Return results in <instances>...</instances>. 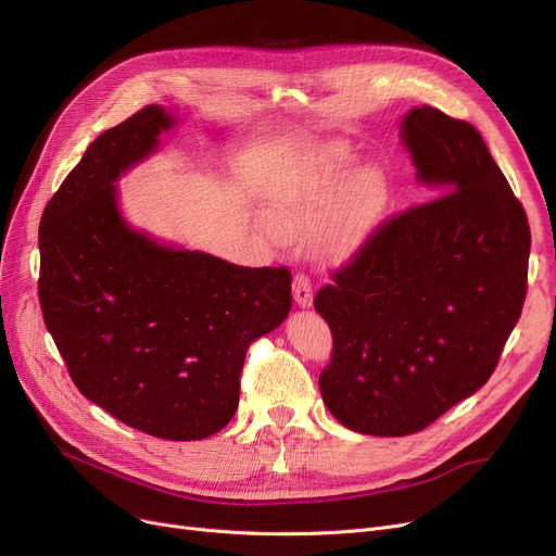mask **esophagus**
<instances>
[{
    "label": "esophagus",
    "instance_id": "34e87169",
    "mask_svg": "<svg viewBox=\"0 0 556 556\" xmlns=\"http://www.w3.org/2000/svg\"><path fill=\"white\" fill-rule=\"evenodd\" d=\"M293 298H295L298 306H302V308L311 306V302H313V288H311L308 275H304V273L295 275V279H293Z\"/></svg>",
    "mask_w": 556,
    "mask_h": 556
}]
</instances>
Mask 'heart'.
<instances>
[{"label":"heart","mask_w":556,"mask_h":556,"mask_svg":"<svg viewBox=\"0 0 556 556\" xmlns=\"http://www.w3.org/2000/svg\"><path fill=\"white\" fill-rule=\"evenodd\" d=\"M350 165L341 159L327 163V173L288 195L277 213L275 227L286 238L306 240L325 258H345L354 254L383 220L391 204L389 179L377 167L361 170L343 198L336 202ZM332 213H328V208Z\"/></svg>","instance_id":"obj_1"}]
</instances>
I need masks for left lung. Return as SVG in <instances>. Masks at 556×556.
I'll use <instances>...</instances> for the list:
<instances>
[{"label":"left lung","instance_id":"obj_1","mask_svg":"<svg viewBox=\"0 0 556 556\" xmlns=\"http://www.w3.org/2000/svg\"><path fill=\"white\" fill-rule=\"evenodd\" d=\"M402 140L443 195L386 223L313 306L333 350L320 372L331 416L370 437H406L484 386L514 331L532 233L479 131L416 106Z\"/></svg>","mask_w":556,"mask_h":556}]
</instances>
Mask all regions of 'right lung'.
<instances>
[{
	"mask_svg": "<svg viewBox=\"0 0 556 556\" xmlns=\"http://www.w3.org/2000/svg\"><path fill=\"white\" fill-rule=\"evenodd\" d=\"M173 125L150 104L90 142L42 213L38 300L81 395L150 437L200 441L233 418L245 354L288 316L293 277L123 220L113 181Z\"/></svg>",
	"mask_w": 556,
	"mask_h": 556,
	"instance_id": "right-lung-1",
	"label": "right lung"
}]
</instances>
